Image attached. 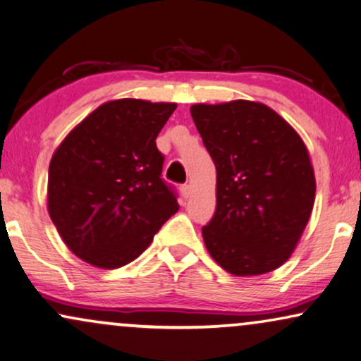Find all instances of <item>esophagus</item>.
Wrapping results in <instances>:
<instances>
[{
	"instance_id": "esophagus-1",
	"label": "esophagus",
	"mask_w": 361,
	"mask_h": 361,
	"mask_svg": "<svg viewBox=\"0 0 361 361\" xmlns=\"http://www.w3.org/2000/svg\"><path fill=\"white\" fill-rule=\"evenodd\" d=\"M181 193H183L185 198H190L191 193H193V186H191V185H183V186H181Z\"/></svg>"
}]
</instances>
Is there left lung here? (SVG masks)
<instances>
[{
  "label": "left lung",
  "mask_w": 361,
  "mask_h": 361,
  "mask_svg": "<svg viewBox=\"0 0 361 361\" xmlns=\"http://www.w3.org/2000/svg\"><path fill=\"white\" fill-rule=\"evenodd\" d=\"M216 166V212L202 233L208 253L235 276L276 270L291 257L314 203L307 145L259 102L190 108Z\"/></svg>",
  "instance_id": "obj_1"
}]
</instances>
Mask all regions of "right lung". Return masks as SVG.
<instances>
[{
	"label": "right lung",
	"mask_w": 361,
	"mask_h": 361,
	"mask_svg": "<svg viewBox=\"0 0 361 361\" xmlns=\"http://www.w3.org/2000/svg\"><path fill=\"white\" fill-rule=\"evenodd\" d=\"M176 103L121 98L78 123L54 149L48 213L76 257L103 270L138 258L171 214L157 136Z\"/></svg>",
	"instance_id": "right-lung-1"
}]
</instances>
